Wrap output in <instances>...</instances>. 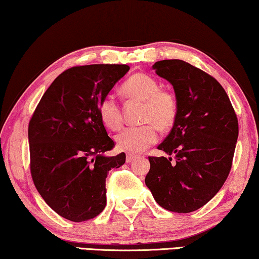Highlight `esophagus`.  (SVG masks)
Segmentation results:
<instances>
[{"mask_svg": "<svg viewBox=\"0 0 259 259\" xmlns=\"http://www.w3.org/2000/svg\"><path fill=\"white\" fill-rule=\"evenodd\" d=\"M134 159H137V155H134V154H127L126 162H127V164H131V162L134 161Z\"/></svg>", "mask_w": 259, "mask_h": 259, "instance_id": "1", "label": "esophagus"}]
</instances>
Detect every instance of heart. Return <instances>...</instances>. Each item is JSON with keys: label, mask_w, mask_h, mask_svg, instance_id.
Masks as SVG:
<instances>
[{"label": "heart", "mask_w": 259, "mask_h": 259, "mask_svg": "<svg viewBox=\"0 0 259 259\" xmlns=\"http://www.w3.org/2000/svg\"><path fill=\"white\" fill-rule=\"evenodd\" d=\"M122 90L127 98L144 102L141 120L148 123L121 131L115 137L116 147L131 154L141 153L157 141V126L164 131L175 123L178 114V102L172 92L160 90L158 81L147 74L139 73L131 76ZM99 115L108 128L116 131L121 127V111L114 95H106L100 101Z\"/></svg>", "instance_id": "1"}]
</instances>
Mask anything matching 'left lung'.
<instances>
[{
    "label": "left lung",
    "instance_id": "1",
    "mask_svg": "<svg viewBox=\"0 0 259 259\" xmlns=\"http://www.w3.org/2000/svg\"><path fill=\"white\" fill-rule=\"evenodd\" d=\"M152 68L173 86L178 114L158 146L168 157L148 158L145 184L165 210L189 213L210 201L228 178L238 120L224 88L203 70L177 59Z\"/></svg>",
    "mask_w": 259,
    "mask_h": 259
}]
</instances>
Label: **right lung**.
Returning a JSON list of instances; mask_svg holds the SVG:
<instances>
[{"mask_svg": "<svg viewBox=\"0 0 259 259\" xmlns=\"http://www.w3.org/2000/svg\"><path fill=\"white\" fill-rule=\"evenodd\" d=\"M130 70L127 65L73 67L53 81L28 128L30 172L44 200L61 217L84 222L106 206V178L126 154L107 157L114 141L99 104Z\"/></svg>", "mask_w": 259, "mask_h": 259, "instance_id": "add662e5", "label": "right lung"}]
</instances>
